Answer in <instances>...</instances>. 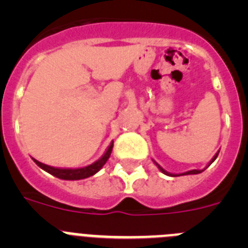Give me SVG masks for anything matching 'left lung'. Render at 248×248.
Wrapping results in <instances>:
<instances>
[{"label":"left lung","mask_w":248,"mask_h":248,"mask_svg":"<svg viewBox=\"0 0 248 248\" xmlns=\"http://www.w3.org/2000/svg\"><path fill=\"white\" fill-rule=\"evenodd\" d=\"M217 155H218V151H217V153H216V154H215V156L212 157V159H211V161H210V163H209V165H211V164L214 163L215 160H216V157H217ZM153 161H154V160H153ZM154 163H155V165H156L157 168H159V170H160V171L163 172V174L168 175V176H181V175H195V174H200V172H202L203 170H205V169L207 168V166H209V165H207V166H206L205 169H202V170H196V169H195V170H190V171L183 172V174H171V172H168V171H166V170H164V169L161 168V166H160L159 164L156 163V161H154Z\"/></svg>","instance_id":"1"}]
</instances>
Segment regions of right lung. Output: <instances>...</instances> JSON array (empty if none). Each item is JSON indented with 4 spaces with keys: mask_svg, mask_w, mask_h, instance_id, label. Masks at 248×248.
<instances>
[{
    "mask_svg": "<svg viewBox=\"0 0 248 248\" xmlns=\"http://www.w3.org/2000/svg\"><path fill=\"white\" fill-rule=\"evenodd\" d=\"M111 150H113V141L110 143V145L108 146L107 151H105L103 156L100 159H98L97 161H94L93 164L88 166H84V168H78V169H64V168H54V166L46 165L42 164L38 160L33 159L34 163L39 166L41 169H43L45 171L49 172L50 175L58 177V179H62V180H82V179H87L89 176H93L94 174H97L100 169L104 166V164L108 161L109 156L111 154Z\"/></svg>",
    "mask_w": 248,
    "mask_h": 248,
    "instance_id": "1",
    "label": "right lung"
}]
</instances>
